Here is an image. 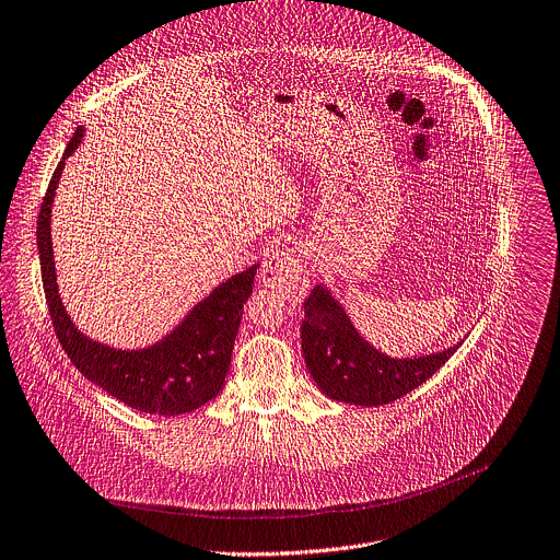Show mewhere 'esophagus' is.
<instances>
[{
    "label": "esophagus",
    "mask_w": 560,
    "mask_h": 560,
    "mask_svg": "<svg viewBox=\"0 0 560 560\" xmlns=\"http://www.w3.org/2000/svg\"><path fill=\"white\" fill-rule=\"evenodd\" d=\"M265 287L280 291L289 302H298L308 291V260L302 249H280L265 258L260 269Z\"/></svg>",
    "instance_id": "1"
}]
</instances>
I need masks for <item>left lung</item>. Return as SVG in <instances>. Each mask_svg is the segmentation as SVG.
I'll return each mask as SVG.
<instances>
[{
  "mask_svg": "<svg viewBox=\"0 0 560 560\" xmlns=\"http://www.w3.org/2000/svg\"><path fill=\"white\" fill-rule=\"evenodd\" d=\"M462 341L440 352L396 359L359 335L328 287L317 284L304 302L302 352L306 368L322 394L339 402L387 405L433 376Z\"/></svg>",
  "mask_w": 560,
  "mask_h": 560,
  "instance_id": "8db88e82",
  "label": "left lung"
}]
</instances>
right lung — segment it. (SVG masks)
<instances>
[{
    "mask_svg": "<svg viewBox=\"0 0 560 560\" xmlns=\"http://www.w3.org/2000/svg\"><path fill=\"white\" fill-rule=\"evenodd\" d=\"M83 136V127H79L50 179L37 221L42 278L55 332L79 372L127 407L160 416L195 411L223 389L243 306L252 295L258 265L214 287L166 337L147 348H112L83 335L74 326L59 293L50 234L57 186L66 160L81 147Z\"/></svg>",
    "mask_w": 560,
    "mask_h": 560,
    "instance_id": "1",
    "label": "right lung"
}]
</instances>
